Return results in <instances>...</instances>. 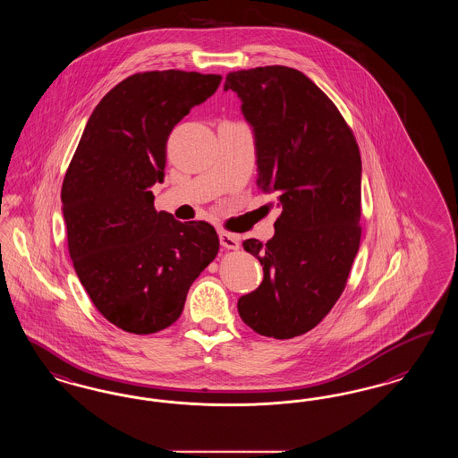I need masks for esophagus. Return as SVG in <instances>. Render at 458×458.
<instances>
[{"mask_svg": "<svg viewBox=\"0 0 458 458\" xmlns=\"http://www.w3.org/2000/svg\"><path fill=\"white\" fill-rule=\"evenodd\" d=\"M220 243L223 249H228V250H237L240 247V238L233 233H228V232H221L220 233Z\"/></svg>", "mask_w": 458, "mask_h": 458, "instance_id": "esophagus-1", "label": "esophagus"}]
</instances>
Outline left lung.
I'll return each instance as SVG.
<instances>
[{"label":"left lung","mask_w":458,"mask_h":458,"mask_svg":"<svg viewBox=\"0 0 458 458\" xmlns=\"http://www.w3.org/2000/svg\"><path fill=\"white\" fill-rule=\"evenodd\" d=\"M254 129L257 185L283 208L275 237L243 249L264 279L238 300L257 334L292 339L332 310L361 240V157L341 112L309 76L288 66L226 74Z\"/></svg>","instance_id":"obj_1"}]
</instances>
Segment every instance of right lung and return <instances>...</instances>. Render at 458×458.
Listing matches in <instances>:
<instances>
[{"label":"right lung","instance_id":"right-lung-1","mask_svg":"<svg viewBox=\"0 0 458 458\" xmlns=\"http://www.w3.org/2000/svg\"><path fill=\"white\" fill-rule=\"evenodd\" d=\"M220 74H131L95 107L66 170L61 201L74 271L95 309L131 334L172 326L194 279L220 250L206 221L155 209L166 140Z\"/></svg>","mask_w":458,"mask_h":458}]
</instances>
